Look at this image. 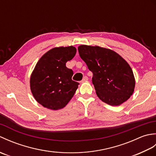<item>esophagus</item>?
I'll return each instance as SVG.
<instances>
[{
    "mask_svg": "<svg viewBox=\"0 0 156 156\" xmlns=\"http://www.w3.org/2000/svg\"><path fill=\"white\" fill-rule=\"evenodd\" d=\"M88 80V78L87 77V76H84V77L83 78V79H82V82H87V80Z\"/></svg>",
    "mask_w": 156,
    "mask_h": 156,
    "instance_id": "obj_1",
    "label": "esophagus"
}]
</instances>
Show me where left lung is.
Segmentation results:
<instances>
[{"instance_id": "obj_1", "label": "left lung", "mask_w": 156, "mask_h": 156, "mask_svg": "<svg viewBox=\"0 0 156 156\" xmlns=\"http://www.w3.org/2000/svg\"><path fill=\"white\" fill-rule=\"evenodd\" d=\"M80 58L93 74L98 97L111 106H119L133 93L135 80L132 69L117 53L111 49L82 45L78 48Z\"/></svg>"}]
</instances>
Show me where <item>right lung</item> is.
<instances>
[{"mask_svg":"<svg viewBox=\"0 0 156 156\" xmlns=\"http://www.w3.org/2000/svg\"><path fill=\"white\" fill-rule=\"evenodd\" d=\"M76 53L73 46L54 48L37 62L31 75L30 87L35 99L43 107L58 110L73 97L79 83L72 80L74 73L66 64Z\"/></svg>","mask_w":156,"mask_h":156,"instance_id":"add662e5","label":"right lung"}]
</instances>
